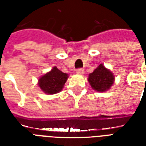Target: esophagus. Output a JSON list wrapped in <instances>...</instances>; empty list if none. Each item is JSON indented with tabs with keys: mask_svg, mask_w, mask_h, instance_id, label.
<instances>
[{
	"mask_svg": "<svg viewBox=\"0 0 146 146\" xmlns=\"http://www.w3.org/2000/svg\"><path fill=\"white\" fill-rule=\"evenodd\" d=\"M76 73H77V74H80V75H82V74H84V70L82 69V68H80V69H77V70H76Z\"/></svg>",
	"mask_w": 146,
	"mask_h": 146,
	"instance_id": "1",
	"label": "esophagus"
}]
</instances>
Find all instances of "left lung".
<instances>
[{"label": "left lung", "mask_w": 146, "mask_h": 146, "mask_svg": "<svg viewBox=\"0 0 146 146\" xmlns=\"http://www.w3.org/2000/svg\"><path fill=\"white\" fill-rule=\"evenodd\" d=\"M114 76L110 70L100 64L94 72L89 74L88 81L92 88L100 92H106L113 84Z\"/></svg>", "instance_id": "obj_1"}]
</instances>
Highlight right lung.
Wrapping results in <instances>:
<instances>
[{
  "mask_svg": "<svg viewBox=\"0 0 146 146\" xmlns=\"http://www.w3.org/2000/svg\"><path fill=\"white\" fill-rule=\"evenodd\" d=\"M67 78L68 74L62 73L57 67L54 66L50 72L39 79L38 85L44 93L53 95L62 90Z\"/></svg>",
  "mask_w": 146,
  "mask_h": 146,
  "instance_id": "1",
  "label": "right lung"
}]
</instances>
